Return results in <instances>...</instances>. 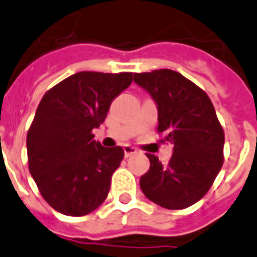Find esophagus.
<instances>
[{"mask_svg":"<svg viewBox=\"0 0 257 257\" xmlns=\"http://www.w3.org/2000/svg\"><path fill=\"white\" fill-rule=\"evenodd\" d=\"M136 153H138V150L135 147H132V146H128V144L123 146V154H125V157L126 158L131 157V155H134V154Z\"/></svg>","mask_w":257,"mask_h":257,"instance_id":"esophagus-1","label":"esophagus"}]
</instances>
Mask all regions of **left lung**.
I'll use <instances>...</instances> for the list:
<instances>
[{"instance_id": "8db88e82", "label": "left lung", "mask_w": 257, "mask_h": 257, "mask_svg": "<svg viewBox=\"0 0 257 257\" xmlns=\"http://www.w3.org/2000/svg\"><path fill=\"white\" fill-rule=\"evenodd\" d=\"M134 81L155 102L158 132L173 146L166 166L147 154L150 169L140 188L163 208H187L208 192L223 163L225 134L215 109L204 91L176 70L135 73Z\"/></svg>"}]
</instances>
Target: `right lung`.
I'll list each match as a JSON object with an SVG mask.
<instances>
[{"mask_svg": "<svg viewBox=\"0 0 257 257\" xmlns=\"http://www.w3.org/2000/svg\"><path fill=\"white\" fill-rule=\"evenodd\" d=\"M131 83L126 72H79L43 95L27 134L28 165L43 199L61 214L87 215L106 200L123 150L100 146L92 129Z\"/></svg>", "mask_w": 257, "mask_h": 257, "instance_id": "1", "label": "right lung"}]
</instances>
